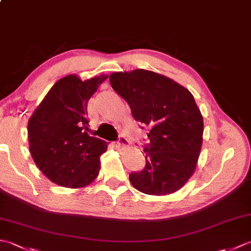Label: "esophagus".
I'll use <instances>...</instances> for the list:
<instances>
[{"mask_svg": "<svg viewBox=\"0 0 251 251\" xmlns=\"http://www.w3.org/2000/svg\"><path fill=\"white\" fill-rule=\"evenodd\" d=\"M115 143H116V147L124 149V148H127V147H128V145H129V141L127 140V138L123 137V136H120V137H119V140H117Z\"/></svg>", "mask_w": 251, "mask_h": 251, "instance_id": "1", "label": "esophagus"}]
</instances>
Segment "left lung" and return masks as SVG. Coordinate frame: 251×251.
Segmentation results:
<instances>
[{
    "mask_svg": "<svg viewBox=\"0 0 251 251\" xmlns=\"http://www.w3.org/2000/svg\"><path fill=\"white\" fill-rule=\"evenodd\" d=\"M110 83L134 119L150 127L146 167L129 175L131 184L149 195L177 192L193 175L202 143L204 122L193 95L174 79L143 69L112 73Z\"/></svg>",
    "mask_w": 251,
    "mask_h": 251,
    "instance_id": "8db88e82",
    "label": "left lung"
}]
</instances>
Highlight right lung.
<instances>
[{
    "mask_svg": "<svg viewBox=\"0 0 251 251\" xmlns=\"http://www.w3.org/2000/svg\"><path fill=\"white\" fill-rule=\"evenodd\" d=\"M108 75L60 78L28 122L31 156L51 182L78 189L98 177L106 142L88 135L87 103Z\"/></svg>",
    "mask_w": 251,
    "mask_h": 251,
    "instance_id": "add662e5",
    "label": "right lung"
}]
</instances>
